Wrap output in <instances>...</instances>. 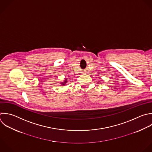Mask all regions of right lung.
<instances>
[{"label":"right lung","mask_w":152,"mask_h":152,"mask_svg":"<svg viewBox=\"0 0 152 152\" xmlns=\"http://www.w3.org/2000/svg\"><path fill=\"white\" fill-rule=\"evenodd\" d=\"M66 80H65V81H64V83H61V84H62V86H63V85L64 86V85H65V83H66V81H67Z\"/></svg>","instance_id":"1"}]
</instances>
